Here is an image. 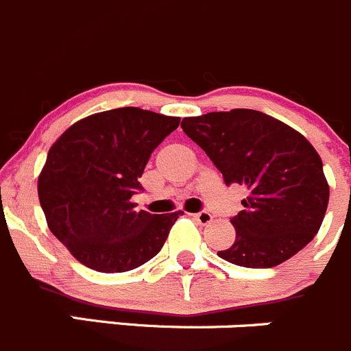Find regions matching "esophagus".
I'll use <instances>...</instances> for the list:
<instances>
[{
	"label": "esophagus",
	"instance_id": "obj_1",
	"mask_svg": "<svg viewBox=\"0 0 351 351\" xmlns=\"http://www.w3.org/2000/svg\"><path fill=\"white\" fill-rule=\"evenodd\" d=\"M191 217H193L194 220L201 225H208L211 220H213V217H211L208 211H199V213H194V215H191Z\"/></svg>",
	"mask_w": 351,
	"mask_h": 351
}]
</instances>
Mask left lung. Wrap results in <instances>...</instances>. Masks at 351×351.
<instances>
[{"mask_svg":"<svg viewBox=\"0 0 351 351\" xmlns=\"http://www.w3.org/2000/svg\"><path fill=\"white\" fill-rule=\"evenodd\" d=\"M184 133L221 172L249 191L232 218L235 241L218 256L244 268H273L304 249L324 220L329 186L322 160L289 124L252 109L184 117Z\"/></svg>","mask_w":351,"mask_h":351,"instance_id":"left-lung-1","label":"left lung"}]
</instances>
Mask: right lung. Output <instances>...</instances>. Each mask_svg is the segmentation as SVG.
Masks as SVG:
<instances>
[{
    "mask_svg": "<svg viewBox=\"0 0 351 351\" xmlns=\"http://www.w3.org/2000/svg\"><path fill=\"white\" fill-rule=\"evenodd\" d=\"M180 117L140 107L97 112L69 126L47 154L37 191L49 230L73 258L100 273H124L160 252L182 211H136L131 196L152 152Z\"/></svg>",
    "mask_w": 351,
    "mask_h": 351,
    "instance_id": "add662e5",
    "label": "right lung"
}]
</instances>
